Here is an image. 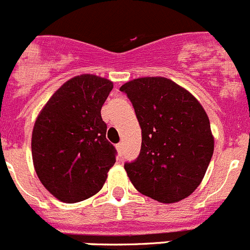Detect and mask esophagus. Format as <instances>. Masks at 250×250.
Returning <instances> with one entry per match:
<instances>
[{"instance_id": "esophagus-1", "label": "esophagus", "mask_w": 250, "mask_h": 250, "mask_svg": "<svg viewBox=\"0 0 250 250\" xmlns=\"http://www.w3.org/2000/svg\"><path fill=\"white\" fill-rule=\"evenodd\" d=\"M117 149H118L120 156H122L123 154V143H118V145H117Z\"/></svg>"}]
</instances>
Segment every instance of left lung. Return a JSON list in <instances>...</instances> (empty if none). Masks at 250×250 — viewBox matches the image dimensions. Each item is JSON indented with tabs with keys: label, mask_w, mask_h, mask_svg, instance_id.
I'll return each instance as SVG.
<instances>
[{
	"label": "left lung",
	"mask_w": 250,
	"mask_h": 250,
	"mask_svg": "<svg viewBox=\"0 0 250 250\" xmlns=\"http://www.w3.org/2000/svg\"><path fill=\"white\" fill-rule=\"evenodd\" d=\"M142 129L139 156L125 169L142 194L175 203L201 184L214 150L206 111L187 89L164 77L137 78L120 88Z\"/></svg>",
	"instance_id": "obj_1"
}]
</instances>
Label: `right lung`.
I'll list each match as a JSON object with an SVG mask.
<instances>
[{
  "label": "right lung",
  "instance_id": "add662e5",
  "mask_svg": "<svg viewBox=\"0 0 250 250\" xmlns=\"http://www.w3.org/2000/svg\"><path fill=\"white\" fill-rule=\"evenodd\" d=\"M113 88L109 80L81 75L55 92L32 132V159L44 188L64 203H77L102 189L116 163L101 109Z\"/></svg>",
  "mask_w": 250,
  "mask_h": 250
}]
</instances>
